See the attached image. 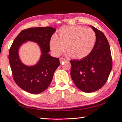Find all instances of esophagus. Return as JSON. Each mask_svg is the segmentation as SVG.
Wrapping results in <instances>:
<instances>
[{"label": "esophagus", "mask_w": 122, "mask_h": 122, "mask_svg": "<svg viewBox=\"0 0 122 122\" xmlns=\"http://www.w3.org/2000/svg\"><path fill=\"white\" fill-rule=\"evenodd\" d=\"M59 61H60V62H61V63H63V61H66V59H65V58H61L59 59Z\"/></svg>", "instance_id": "1"}]
</instances>
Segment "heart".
I'll return each mask as SVG.
<instances>
[{"label":"heart","instance_id":"b5f03b06","mask_svg":"<svg viewBox=\"0 0 122 122\" xmlns=\"http://www.w3.org/2000/svg\"><path fill=\"white\" fill-rule=\"evenodd\" d=\"M96 41V34L92 29L81 26H66L61 28L58 36H53L49 46L56 56L67 50L68 54L75 59H82L93 51Z\"/></svg>","mask_w":122,"mask_h":122}]
</instances>
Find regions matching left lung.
I'll list each match as a JSON object with an SVG mask.
<instances>
[{
    "mask_svg": "<svg viewBox=\"0 0 122 122\" xmlns=\"http://www.w3.org/2000/svg\"><path fill=\"white\" fill-rule=\"evenodd\" d=\"M91 27L96 34L93 51L79 61H71V76L78 88L86 93L96 92L107 81L112 69V58L108 40L101 30Z\"/></svg>",
    "mask_w": 122,
    "mask_h": 122,
    "instance_id": "1",
    "label": "left lung"
}]
</instances>
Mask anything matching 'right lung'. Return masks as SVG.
Listing matches in <instances>:
<instances>
[{
    "label": "right lung",
    "mask_w": 122,
    "mask_h": 122,
    "mask_svg": "<svg viewBox=\"0 0 122 122\" xmlns=\"http://www.w3.org/2000/svg\"><path fill=\"white\" fill-rule=\"evenodd\" d=\"M56 29L51 26L30 28L23 30L15 38L9 52V61L14 81L20 88L31 94H39L47 89L54 71L60 65L58 58L51 56L49 42ZM26 41L38 43L41 48V59L34 66H26L21 62L18 50Z\"/></svg>",
    "instance_id": "right-lung-1"
}]
</instances>
